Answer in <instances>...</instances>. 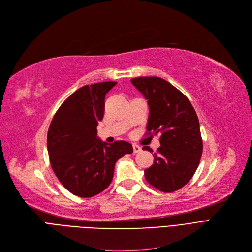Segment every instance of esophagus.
Instances as JSON below:
<instances>
[{
    "instance_id": "34e87169",
    "label": "esophagus",
    "mask_w": 252,
    "mask_h": 252,
    "mask_svg": "<svg viewBox=\"0 0 252 252\" xmlns=\"http://www.w3.org/2000/svg\"><path fill=\"white\" fill-rule=\"evenodd\" d=\"M133 149H134V153H138V152L141 151V147L139 146V145H137V144L133 145Z\"/></svg>"
}]
</instances>
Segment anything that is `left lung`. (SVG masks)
Masks as SVG:
<instances>
[{
	"mask_svg": "<svg viewBox=\"0 0 252 252\" xmlns=\"http://www.w3.org/2000/svg\"><path fill=\"white\" fill-rule=\"evenodd\" d=\"M149 105L148 135L160 133V145L145 179L165 193L184 187L199 165L203 144L197 114L189 99L165 79L141 76L130 79ZM144 150H153L144 146Z\"/></svg>",
	"mask_w": 252,
	"mask_h": 252,
	"instance_id": "1",
	"label": "left lung"
}]
</instances>
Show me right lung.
Returning a JSON list of instances; mask_svg holds the SVG:
<instances>
[{
	"mask_svg": "<svg viewBox=\"0 0 252 252\" xmlns=\"http://www.w3.org/2000/svg\"><path fill=\"white\" fill-rule=\"evenodd\" d=\"M116 84L79 88L62 103L51 122L47 136L50 163L60 183L75 196L89 198L104 191L112 181L115 162L133 153L128 142L107 144L97 137L105 95Z\"/></svg>",
	"mask_w": 252,
	"mask_h": 252,
	"instance_id": "obj_1",
	"label": "right lung"
}]
</instances>
